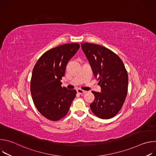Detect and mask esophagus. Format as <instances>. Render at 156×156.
Listing matches in <instances>:
<instances>
[{
  "instance_id": "esophagus-1",
  "label": "esophagus",
  "mask_w": 156,
  "mask_h": 156,
  "mask_svg": "<svg viewBox=\"0 0 156 156\" xmlns=\"http://www.w3.org/2000/svg\"><path fill=\"white\" fill-rule=\"evenodd\" d=\"M86 92H87V91H84V90H81V89H78V90H77V93H78V94H85Z\"/></svg>"
}]
</instances>
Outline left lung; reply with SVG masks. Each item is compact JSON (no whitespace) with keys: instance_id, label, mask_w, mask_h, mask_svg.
I'll return each instance as SVG.
<instances>
[{"instance_id":"8db88e82","label":"left lung","mask_w":156,"mask_h":156,"mask_svg":"<svg viewBox=\"0 0 156 156\" xmlns=\"http://www.w3.org/2000/svg\"><path fill=\"white\" fill-rule=\"evenodd\" d=\"M81 45L101 87V93L92 91L95 98L91 110L100 119L112 118L121 110L127 95L128 76L123 62L114 52L98 44Z\"/></svg>"}]
</instances>
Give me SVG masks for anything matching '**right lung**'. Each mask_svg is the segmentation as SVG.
<instances>
[{
  "instance_id": "right-lung-1",
  "label": "right lung",
  "mask_w": 156,
  "mask_h": 156,
  "mask_svg": "<svg viewBox=\"0 0 156 156\" xmlns=\"http://www.w3.org/2000/svg\"><path fill=\"white\" fill-rule=\"evenodd\" d=\"M78 43L65 44L44 53L32 72L30 90L33 102L44 117L58 121L67 114L76 91L62 87L66 64L80 48Z\"/></svg>"
}]
</instances>
